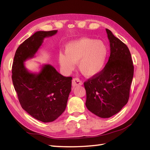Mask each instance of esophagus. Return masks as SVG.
<instances>
[{
	"label": "esophagus",
	"mask_w": 150,
	"mask_h": 150,
	"mask_svg": "<svg viewBox=\"0 0 150 150\" xmlns=\"http://www.w3.org/2000/svg\"><path fill=\"white\" fill-rule=\"evenodd\" d=\"M82 85H83V82L79 79L75 78L72 80V86L73 87H77V86Z\"/></svg>",
	"instance_id": "34e87169"
}]
</instances>
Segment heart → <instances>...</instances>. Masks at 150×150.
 <instances>
[{"label":"heart","instance_id":"b5f03b06","mask_svg":"<svg viewBox=\"0 0 150 150\" xmlns=\"http://www.w3.org/2000/svg\"><path fill=\"white\" fill-rule=\"evenodd\" d=\"M65 55L59 54V62L66 72L74 69L75 63L83 75L92 77L102 72L108 55L107 45L102 40L82 38L65 45Z\"/></svg>","mask_w":150,"mask_h":150}]
</instances>
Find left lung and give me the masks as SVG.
Listing matches in <instances>:
<instances>
[{
    "label": "left lung",
    "instance_id": "1",
    "mask_svg": "<svg viewBox=\"0 0 150 150\" xmlns=\"http://www.w3.org/2000/svg\"><path fill=\"white\" fill-rule=\"evenodd\" d=\"M110 55L99 74L85 81L87 109L100 118H110L128 103L134 76V65L127 45L106 29Z\"/></svg>",
    "mask_w": 150,
    "mask_h": 150
}]
</instances>
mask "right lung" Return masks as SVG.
<instances>
[{
	"label": "right lung",
	"mask_w": 150,
	"mask_h": 150,
	"mask_svg": "<svg viewBox=\"0 0 150 150\" xmlns=\"http://www.w3.org/2000/svg\"><path fill=\"white\" fill-rule=\"evenodd\" d=\"M57 30L38 31L19 45L12 67V79L20 105L32 117L53 122L65 111L71 91V77L61 75L52 65L42 66L38 73L28 71L24 62L34 57L45 38Z\"/></svg>",
	"instance_id": "1"
}]
</instances>
